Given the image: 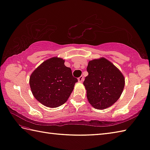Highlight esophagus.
Returning a JSON list of instances; mask_svg holds the SVG:
<instances>
[{"mask_svg":"<svg viewBox=\"0 0 150 150\" xmlns=\"http://www.w3.org/2000/svg\"><path fill=\"white\" fill-rule=\"evenodd\" d=\"M78 81H79V82H82V81H83L84 80L83 76H81L80 77H79V78H78Z\"/></svg>","mask_w":150,"mask_h":150,"instance_id":"esophagus-1","label":"esophagus"}]
</instances>
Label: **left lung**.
<instances>
[{
  "instance_id": "obj_1",
  "label": "left lung",
  "mask_w": 150,
  "mask_h": 150,
  "mask_svg": "<svg viewBox=\"0 0 150 150\" xmlns=\"http://www.w3.org/2000/svg\"><path fill=\"white\" fill-rule=\"evenodd\" d=\"M83 85L93 108L104 109L117 102L123 92L125 79L122 72L104 57L88 62Z\"/></svg>"
}]
</instances>
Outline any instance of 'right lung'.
<instances>
[{"label": "right lung", "mask_w": 150, "mask_h": 150, "mask_svg": "<svg viewBox=\"0 0 150 150\" xmlns=\"http://www.w3.org/2000/svg\"><path fill=\"white\" fill-rule=\"evenodd\" d=\"M62 58L54 57L42 63L30 77V86L35 99L45 106L57 108L65 103L74 89L77 78Z\"/></svg>", "instance_id": "add662e5"}]
</instances>
